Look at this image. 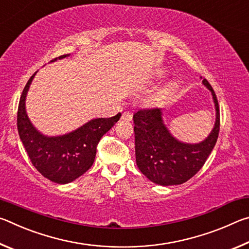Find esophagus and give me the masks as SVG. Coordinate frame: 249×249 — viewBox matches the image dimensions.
I'll use <instances>...</instances> for the list:
<instances>
[{
    "mask_svg": "<svg viewBox=\"0 0 249 249\" xmlns=\"http://www.w3.org/2000/svg\"><path fill=\"white\" fill-rule=\"evenodd\" d=\"M121 119L123 120V121H126V122H129V121H132V119H133V115H132V113H129V112H124L123 114H122V116H121Z\"/></svg>",
    "mask_w": 249,
    "mask_h": 249,
    "instance_id": "esophagus-1",
    "label": "esophagus"
}]
</instances>
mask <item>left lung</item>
I'll use <instances>...</instances> for the list:
<instances>
[{"label":"left lung","mask_w":249,"mask_h":249,"mask_svg":"<svg viewBox=\"0 0 249 249\" xmlns=\"http://www.w3.org/2000/svg\"><path fill=\"white\" fill-rule=\"evenodd\" d=\"M203 84L212 92L216 121L210 136L200 144H184L169 133L158 107L141 108L133 116L136 163L142 174L161 185L181 184L192 178L206 161L220 132V107L215 92L206 79Z\"/></svg>","instance_id":"1"}]
</instances>
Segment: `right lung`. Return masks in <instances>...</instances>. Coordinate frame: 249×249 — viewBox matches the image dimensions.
<instances>
[{"label":"right lung","mask_w":249,"mask_h":249,"mask_svg":"<svg viewBox=\"0 0 249 249\" xmlns=\"http://www.w3.org/2000/svg\"><path fill=\"white\" fill-rule=\"evenodd\" d=\"M69 54H62L57 59ZM34 73L20 95L18 109V129L20 141L33 166L45 178L56 183H68L79 178L93 165L96 146L101 137L120 120L121 113L108 119H95L77 130L57 137H47L37 132L25 111V99Z\"/></svg>","instance_id":"add662e5"}]
</instances>
